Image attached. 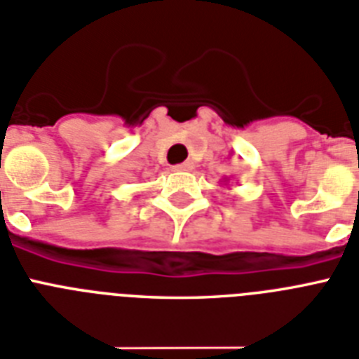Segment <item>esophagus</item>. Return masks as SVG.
I'll return each mask as SVG.
<instances>
[{
    "mask_svg": "<svg viewBox=\"0 0 359 359\" xmlns=\"http://www.w3.org/2000/svg\"><path fill=\"white\" fill-rule=\"evenodd\" d=\"M173 170L175 171H191L194 170V162H182V164H177V165H173Z\"/></svg>",
    "mask_w": 359,
    "mask_h": 359,
    "instance_id": "esophagus-1",
    "label": "esophagus"
}]
</instances>
